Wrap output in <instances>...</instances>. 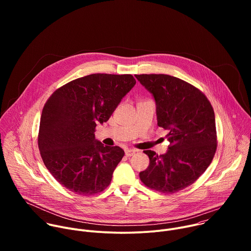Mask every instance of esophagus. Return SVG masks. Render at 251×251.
Wrapping results in <instances>:
<instances>
[{
	"label": "esophagus",
	"mask_w": 251,
	"mask_h": 251,
	"mask_svg": "<svg viewBox=\"0 0 251 251\" xmlns=\"http://www.w3.org/2000/svg\"><path fill=\"white\" fill-rule=\"evenodd\" d=\"M136 152H137V150H135V149H126V150H125V155H126L127 157H131V156H133Z\"/></svg>",
	"instance_id": "1"
}]
</instances>
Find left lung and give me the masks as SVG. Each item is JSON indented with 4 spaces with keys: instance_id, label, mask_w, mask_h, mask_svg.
Listing matches in <instances>:
<instances>
[{
    "instance_id": "1",
    "label": "left lung",
    "mask_w": 251,
    "mask_h": 251,
    "mask_svg": "<svg viewBox=\"0 0 251 251\" xmlns=\"http://www.w3.org/2000/svg\"><path fill=\"white\" fill-rule=\"evenodd\" d=\"M154 97L158 126L168 130V151L146 150L150 164L140 172L147 187L174 194L195 183L217 150L216 118L205 95L192 84L167 75H135Z\"/></svg>"
}]
</instances>
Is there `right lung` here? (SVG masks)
I'll use <instances>...</instances> for the list:
<instances>
[{"mask_svg": "<svg viewBox=\"0 0 251 251\" xmlns=\"http://www.w3.org/2000/svg\"><path fill=\"white\" fill-rule=\"evenodd\" d=\"M135 84L131 75L95 74L66 83L49 98L39 149L47 169L64 188L89 196L109 186L124 151L96 140L95 127L108 121Z\"/></svg>", "mask_w": 251, "mask_h": 251, "instance_id": "obj_1", "label": "right lung"}]
</instances>
